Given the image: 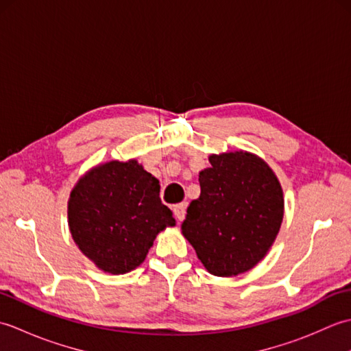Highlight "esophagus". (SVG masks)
<instances>
[{"label": "esophagus", "instance_id": "1", "mask_svg": "<svg viewBox=\"0 0 351 351\" xmlns=\"http://www.w3.org/2000/svg\"><path fill=\"white\" fill-rule=\"evenodd\" d=\"M173 214L178 221H182L185 217V204H178L173 206Z\"/></svg>", "mask_w": 351, "mask_h": 351}]
</instances>
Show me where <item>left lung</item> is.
Returning <instances> with one entry per match:
<instances>
[{
    "instance_id": "obj_1",
    "label": "left lung",
    "mask_w": 351,
    "mask_h": 351,
    "mask_svg": "<svg viewBox=\"0 0 351 351\" xmlns=\"http://www.w3.org/2000/svg\"><path fill=\"white\" fill-rule=\"evenodd\" d=\"M199 173L200 196L182 221V235L214 276L252 270L270 252L285 211L282 185L261 156L223 152L208 156Z\"/></svg>"
}]
</instances>
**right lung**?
Segmentation results:
<instances>
[{"instance_id":"add662e5","label":"right lung","mask_w":351,"mask_h":351,"mask_svg":"<svg viewBox=\"0 0 351 351\" xmlns=\"http://www.w3.org/2000/svg\"><path fill=\"white\" fill-rule=\"evenodd\" d=\"M68 225L73 243L99 270L125 274L176 220L161 204L160 181L132 158L101 162L80 178L68 200Z\"/></svg>"}]
</instances>
